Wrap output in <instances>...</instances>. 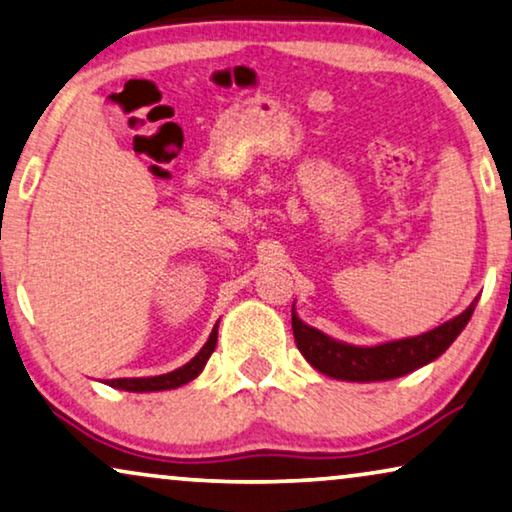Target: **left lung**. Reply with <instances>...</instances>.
I'll return each mask as SVG.
<instances>
[{"label": "left lung", "mask_w": 512, "mask_h": 512, "mask_svg": "<svg viewBox=\"0 0 512 512\" xmlns=\"http://www.w3.org/2000/svg\"><path fill=\"white\" fill-rule=\"evenodd\" d=\"M475 303L468 305L459 317L445 321L443 326L433 328L429 333L417 335V338H405L377 347H354L345 342H335L317 328L303 324L298 314L291 310L293 338L300 354L312 363L319 373L335 380L349 382H377L394 380L405 373L426 366V363L438 359L447 347L457 340L464 326L471 319Z\"/></svg>", "instance_id": "8db88e82"}]
</instances>
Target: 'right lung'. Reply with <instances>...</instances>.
Segmentation results:
<instances>
[{
	"label": "right lung",
	"mask_w": 512,
	"mask_h": 512,
	"mask_svg": "<svg viewBox=\"0 0 512 512\" xmlns=\"http://www.w3.org/2000/svg\"><path fill=\"white\" fill-rule=\"evenodd\" d=\"M219 326V324H216ZM216 326L212 335H209V340L205 342V347L200 349L198 354L193 356L191 361L186 363V366H181L177 370H172V373L167 375H156V377H132V380H109L107 384L109 387H116V389H123V391H163V389H177L181 384L191 382L193 377L200 375V370L205 368V363L209 356H212L214 347H216Z\"/></svg>",
	"instance_id": "obj_1"
}]
</instances>
